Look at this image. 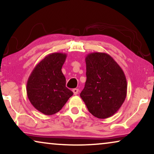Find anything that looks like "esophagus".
Here are the masks:
<instances>
[{"label": "esophagus", "mask_w": 154, "mask_h": 154, "mask_svg": "<svg viewBox=\"0 0 154 154\" xmlns=\"http://www.w3.org/2000/svg\"><path fill=\"white\" fill-rule=\"evenodd\" d=\"M73 94H77L78 93H79V89H76V88H75V89H73Z\"/></svg>", "instance_id": "34e87169"}]
</instances>
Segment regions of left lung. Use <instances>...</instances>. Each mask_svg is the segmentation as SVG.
<instances>
[{
    "label": "left lung",
    "mask_w": 154,
    "mask_h": 154,
    "mask_svg": "<svg viewBox=\"0 0 154 154\" xmlns=\"http://www.w3.org/2000/svg\"><path fill=\"white\" fill-rule=\"evenodd\" d=\"M86 80L80 96L90 113L98 119L112 116L127 95V81L121 66L104 52L85 57Z\"/></svg>",
    "instance_id": "obj_1"
}]
</instances>
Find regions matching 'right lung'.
Instances as JSON below:
<instances>
[{"label":"right lung","mask_w":154,"mask_h":154,"mask_svg":"<svg viewBox=\"0 0 154 154\" xmlns=\"http://www.w3.org/2000/svg\"><path fill=\"white\" fill-rule=\"evenodd\" d=\"M66 54L55 52L42 60L31 72L26 83V93L31 104L45 115L60 111L73 92L66 87L62 67Z\"/></svg>","instance_id":"right-lung-1"}]
</instances>
